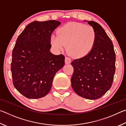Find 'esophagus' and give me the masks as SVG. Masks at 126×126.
Listing matches in <instances>:
<instances>
[{
  "instance_id": "34e87169",
  "label": "esophagus",
  "mask_w": 126,
  "mask_h": 126,
  "mask_svg": "<svg viewBox=\"0 0 126 126\" xmlns=\"http://www.w3.org/2000/svg\"><path fill=\"white\" fill-rule=\"evenodd\" d=\"M71 59L69 58H68V57H65V64H69L71 63Z\"/></svg>"
}]
</instances>
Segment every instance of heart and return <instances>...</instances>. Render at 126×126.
Segmentation results:
<instances>
[{
	"label": "heart",
	"instance_id": "obj_1",
	"mask_svg": "<svg viewBox=\"0 0 126 126\" xmlns=\"http://www.w3.org/2000/svg\"><path fill=\"white\" fill-rule=\"evenodd\" d=\"M94 29L81 23H68L58 29L57 35H52L50 43L57 52H67L74 58H83L90 53L96 42Z\"/></svg>",
	"mask_w": 126,
	"mask_h": 126
}]
</instances>
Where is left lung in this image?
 <instances>
[{"mask_svg":"<svg viewBox=\"0 0 126 126\" xmlns=\"http://www.w3.org/2000/svg\"><path fill=\"white\" fill-rule=\"evenodd\" d=\"M84 22L94 29L96 42L88 55L72 62L74 72L71 84L79 96L94 100L103 96L112 86L116 54L112 40L103 28L94 21Z\"/></svg>","mask_w":126,"mask_h":126,"instance_id":"obj_1","label":"left lung"}]
</instances>
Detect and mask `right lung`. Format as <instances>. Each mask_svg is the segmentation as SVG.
<instances>
[{
    "label": "right lung",
    "mask_w": 126,
    "mask_h": 126,
    "mask_svg": "<svg viewBox=\"0 0 126 126\" xmlns=\"http://www.w3.org/2000/svg\"><path fill=\"white\" fill-rule=\"evenodd\" d=\"M61 24L54 20L34 21L17 38L12 52L13 82L17 91L28 98L46 96L55 73L64 65V55L50 52L51 35Z\"/></svg>",
    "instance_id": "right-lung-1"
}]
</instances>
